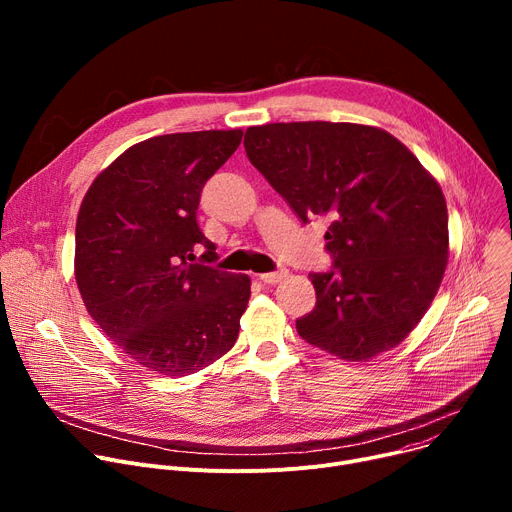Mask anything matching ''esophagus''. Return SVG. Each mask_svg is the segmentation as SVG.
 <instances>
[{
	"mask_svg": "<svg viewBox=\"0 0 512 512\" xmlns=\"http://www.w3.org/2000/svg\"><path fill=\"white\" fill-rule=\"evenodd\" d=\"M282 278H286V272H267V274H259V280L263 284H278Z\"/></svg>",
	"mask_w": 512,
	"mask_h": 512,
	"instance_id": "34e87169",
	"label": "esophagus"
}]
</instances>
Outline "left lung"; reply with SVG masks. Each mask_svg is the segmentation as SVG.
<instances>
[{
	"mask_svg": "<svg viewBox=\"0 0 512 512\" xmlns=\"http://www.w3.org/2000/svg\"><path fill=\"white\" fill-rule=\"evenodd\" d=\"M251 164L309 224L324 215L330 272L297 319L309 344L369 361L405 340L432 305L448 261L442 188L390 132L351 122H276L245 132Z\"/></svg>",
	"mask_w": 512,
	"mask_h": 512,
	"instance_id": "1",
	"label": "left lung"
}]
</instances>
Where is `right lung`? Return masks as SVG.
I'll use <instances>...</instances> for the list:
<instances>
[{"mask_svg": "<svg viewBox=\"0 0 512 512\" xmlns=\"http://www.w3.org/2000/svg\"><path fill=\"white\" fill-rule=\"evenodd\" d=\"M240 139L242 130H201L132 145L78 211L74 276L89 315L128 357L170 378L226 355L251 297L247 274L205 265L218 253L197 224L205 182Z\"/></svg>", "mask_w": 512, "mask_h": 512, "instance_id": "right-lung-1", "label": "right lung"}]
</instances>
